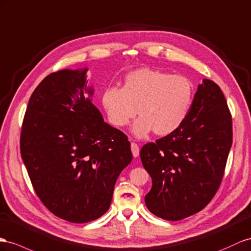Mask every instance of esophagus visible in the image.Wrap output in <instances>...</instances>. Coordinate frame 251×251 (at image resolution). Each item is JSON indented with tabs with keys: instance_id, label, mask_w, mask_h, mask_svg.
<instances>
[{
	"instance_id": "esophagus-1",
	"label": "esophagus",
	"mask_w": 251,
	"mask_h": 251,
	"mask_svg": "<svg viewBox=\"0 0 251 251\" xmlns=\"http://www.w3.org/2000/svg\"><path fill=\"white\" fill-rule=\"evenodd\" d=\"M130 147H131L132 156H133L134 158H137V157L139 156V152H140V150H139V146H138V144H137V143H134V142H132V143H131V145H130Z\"/></svg>"
}]
</instances>
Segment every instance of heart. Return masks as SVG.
Wrapping results in <instances>:
<instances>
[{
  "label": "heart",
  "instance_id": "b5f03b06",
  "mask_svg": "<svg viewBox=\"0 0 251 251\" xmlns=\"http://www.w3.org/2000/svg\"><path fill=\"white\" fill-rule=\"evenodd\" d=\"M194 95V85L188 77L143 68L127 74L122 89H106L101 101L117 127L127 126L139 112L132 132L144 138L151 131L166 136L177 130L188 118Z\"/></svg>",
  "mask_w": 251,
  "mask_h": 251
}]
</instances>
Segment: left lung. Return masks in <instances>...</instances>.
Returning a JSON list of instances; mask_svg holds the SVG:
<instances>
[{
	"instance_id": "8db88e82",
	"label": "left lung",
	"mask_w": 251,
	"mask_h": 251,
	"mask_svg": "<svg viewBox=\"0 0 251 251\" xmlns=\"http://www.w3.org/2000/svg\"><path fill=\"white\" fill-rule=\"evenodd\" d=\"M232 145V118L221 88L203 79L184 123L145 144L141 161L152 185L145 204L166 221H180L201 211L223 180Z\"/></svg>"
}]
</instances>
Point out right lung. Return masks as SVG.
Segmentation results:
<instances>
[{
    "instance_id": "1",
    "label": "right lung",
    "mask_w": 251,
    "mask_h": 251,
    "mask_svg": "<svg viewBox=\"0 0 251 251\" xmlns=\"http://www.w3.org/2000/svg\"><path fill=\"white\" fill-rule=\"evenodd\" d=\"M87 71L48 75L30 96L20 137L37 196L54 215L77 224L106 213L115 181L132 160L126 134L92 104Z\"/></svg>"
}]
</instances>
